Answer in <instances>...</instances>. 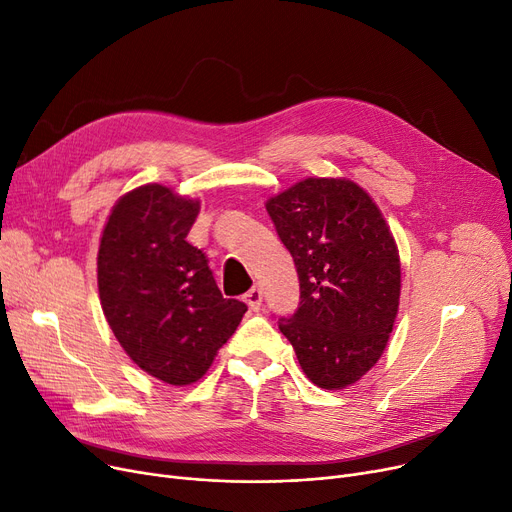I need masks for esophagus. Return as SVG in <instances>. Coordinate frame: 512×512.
<instances>
[{
  "mask_svg": "<svg viewBox=\"0 0 512 512\" xmlns=\"http://www.w3.org/2000/svg\"><path fill=\"white\" fill-rule=\"evenodd\" d=\"M243 300H246V304L250 306V310H260V306H262V291H260V287H252L246 296H243Z\"/></svg>",
  "mask_w": 512,
  "mask_h": 512,
  "instance_id": "1",
  "label": "esophagus"
}]
</instances>
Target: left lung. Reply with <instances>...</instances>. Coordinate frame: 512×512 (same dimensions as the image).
I'll return each mask as SVG.
<instances>
[{
    "label": "left lung",
    "instance_id": "8db88e82",
    "mask_svg": "<svg viewBox=\"0 0 512 512\" xmlns=\"http://www.w3.org/2000/svg\"><path fill=\"white\" fill-rule=\"evenodd\" d=\"M266 212L300 279V304L279 329L314 385H352L383 354L398 314L392 231L369 193L346 179H304Z\"/></svg>",
    "mask_w": 512,
    "mask_h": 512
}]
</instances>
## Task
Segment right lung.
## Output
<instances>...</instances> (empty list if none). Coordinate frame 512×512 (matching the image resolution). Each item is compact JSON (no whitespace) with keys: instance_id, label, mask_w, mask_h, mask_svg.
<instances>
[{"instance_id":"obj_1","label":"right lung","mask_w":512,"mask_h":512,"mask_svg":"<svg viewBox=\"0 0 512 512\" xmlns=\"http://www.w3.org/2000/svg\"><path fill=\"white\" fill-rule=\"evenodd\" d=\"M200 202L162 185L120 198L97 252L102 308L139 369L170 385L198 381L248 306L223 298L187 233Z\"/></svg>"}]
</instances>
